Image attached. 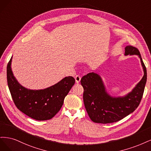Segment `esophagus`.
I'll return each mask as SVG.
<instances>
[{
    "instance_id": "34e87169",
    "label": "esophagus",
    "mask_w": 151,
    "mask_h": 151,
    "mask_svg": "<svg viewBox=\"0 0 151 151\" xmlns=\"http://www.w3.org/2000/svg\"><path fill=\"white\" fill-rule=\"evenodd\" d=\"M75 81H76V83H79L80 80H81V77H80L79 75H76V76L75 77Z\"/></svg>"
}]
</instances>
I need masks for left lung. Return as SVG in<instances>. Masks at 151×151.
I'll return each instance as SVG.
<instances>
[{
  "mask_svg": "<svg viewBox=\"0 0 151 151\" xmlns=\"http://www.w3.org/2000/svg\"><path fill=\"white\" fill-rule=\"evenodd\" d=\"M125 56L137 55L140 60L144 76L129 93L123 96H112L106 91L101 76L94 72L82 77L83 101L90 119L95 123L116 122L127 116L138 107L142 98L147 81V70L137 48L132 46L125 47Z\"/></svg>",
  "mask_w": 151,
  "mask_h": 151,
  "instance_id": "8db88e82",
  "label": "left lung"
}]
</instances>
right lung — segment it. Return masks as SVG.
Masks as SVG:
<instances>
[{"instance_id": "1", "label": "right lung", "mask_w": 151, "mask_h": 151, "mask_svg": "<svg viewBox=\"0 0 151 151\" xmlns=\"http://www.w3.org/2000/svg\"><path fill=\"white\" fill-rule=\"evenodd\" d=\"M12 59V57L7 66V79L17 108L36 120L52 119L61 109L65 96L74 85V78L65 77L55 85L45 89H27L19 83L14 76L11 68Z\"/></svg>"}]
</instances>
